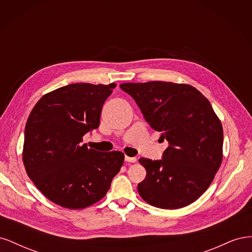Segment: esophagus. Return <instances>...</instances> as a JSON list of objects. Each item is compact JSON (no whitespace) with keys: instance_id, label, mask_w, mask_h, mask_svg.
Masks as SVG:
<instances>
[{"instance_id":"34e87169","label":"esophagus","mask_w":252,"mask_h":252,"mask_svg":"<svg viewBox=\"0 0 252 252\" xmlns=\"http://www.w3.org/2000/svg\"><path fill=\"white\" fill-rule=\"evenodd\" d=\"M125 161L126 162H129V163H134L136 161L135 158H132V157H127L125 156Z\"/></svg>"}]
</instances>
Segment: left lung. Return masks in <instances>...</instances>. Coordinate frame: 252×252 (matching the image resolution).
<instances>
[{
  "label": "left lung",
  "mask_w": 252,
  "mask_h": 252,
  "mask_svg": "<svg viewBox=\"0 0 252 252\" xmlns=\"http://www.w3.org/2000/svg\"><path fill=\"white\" fill-rule=\"evenodd\" d=\"M145 121L168 147L161 159L140 158L147 173L138 185L142 199L162 209H178L206 191L222 163L223 127L199 90L170 82L124 83Z\"/></svg>",
  "instance_id": "obj_1"
}]
</instances>
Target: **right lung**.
<instances>
[{
  "mask_svg": "<svg viewBox=\"0 0 252 252\" xmlns=\"http://www.w3.org/2000/svg\"><path fill=\"white\" fill-rule=\"evenodd\" d=\"M116 84H69L43 95L27 120L23 162L36 188L51 202L82 209L100 201L120 171L124 155L82 145L100 125L103 104Z\"/></svg>",
  "mask_w": 252,
  "mask_h": 252,
  "instance_id": "add662e5",
  "label": "right lung"
}]
</instances>
